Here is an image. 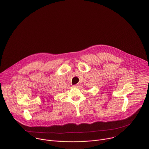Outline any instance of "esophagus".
<instances>
[{"mask_svg":"<svg viewBox=\"0 0 149 149\" xmlns=\"http://www.w3.org/2000/svg\"><path fill=\"white\" fill-rule=\"evenodd\" d=\"M79 87V84H77L74 85V86H73V87H74V88H78Z\"/></svg>","mask_w":149,"mask_h":149,"instance_id":"obj_1","label":"esophagus"}]
</instances>
